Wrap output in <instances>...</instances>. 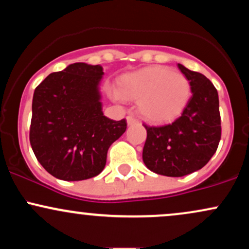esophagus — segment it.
I'll use <instances>...</instances> for the list:
<instances>
[{
  "label": "esophagus",
  "instance_id": "34e87169",
  "mask_svg": "<svg viewBox=\"0 0 249 249\" xmlns=\"http://www.w3.org/2000/svg\"><path fill=\"white\" fill-rule=\"evenodd\" d=\"M126 121H127V124L131 125V124H134V123L138 122V119H137L136 117H134L133 115H128V116L126 117Z\"/></svg>",
  "mask_w": 249,
  "mask_h": 249
}]
</instances>
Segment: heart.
I'll return each mask as SVG.
<instances>
[{"label":"heart","instance_id":"heart-1","mask_svg":"<svg viewBox=\"0 0 249 249\" xmlns=\"http://www.w3.org/2000/svg\"><path fill=\"white\" fill-rule=\"evenodd\" d=\"M119 91L125 98L138 99L139 113L152 123L176 118L192 93L186 76L161 65L124 75L119 81Z\"/></svg>","mask_w":249,"mask_h":249}]
</instances>
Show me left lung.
Returning <instances> with one entry per match:
<instances>
[{
  "label": "left lung",
  "instance_id": "8db88e82",
  "mask_svg": "<svg viewBox=\"0 0 249 249\" xmlns=\"http://www.w3.org/2000/svg\"><path fill=\"white\" fill-rule=\"evenodd\" d=\"M191 83L192 96L180 117L170 124L150 126L142 148L148 170L166 177H184L200 170L215 153L221 138L218 91L202 73L178 64Z\"/></svg>",
  "mask_w": 249,
  "mask_h": 249
}]
</instances>
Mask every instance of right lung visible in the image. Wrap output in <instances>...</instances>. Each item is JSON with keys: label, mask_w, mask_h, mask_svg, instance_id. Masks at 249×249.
I'll return each mask as SVG.
<instances>
[{"label": "right lung", "mask_w": 249, "mask_h": 249, "mask_svg": "<svg viewBox=\"0 0 249 249\" xmlns=\"http://www.w3.org/2000/svg\"><path fill=\"white\" fill-rule=\"evenodd\" d=\"M101 65L73 63L50 73L35 89L29 139L39 164L51 176L78 181L98 176L108 147L126 130V121L103 115Z\"/></svg>", "instance_id": "right-lung-1"}]
</instances>
